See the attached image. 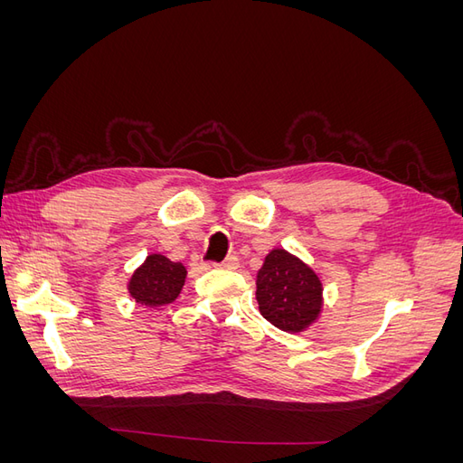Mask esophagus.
I'll use <instances>...</instances> for the list:
<instances>
[{
	"label": "esophagus",
	"instance_id": "1",
	"mask_svg": "<svg viewBox=\"0 0 463 463\" xmlns=\"http://www.w3.org/2000/svg\"><path fill=\"white\" fill-rule=\"evenodd\" d=\"M237 264H240V260H237V257H228L226 260L218 262L216 266H220V269H228V270H235Z\"/></svg>",
	"mask_w": 463,
	"mask_h": 463
}]
</instances>
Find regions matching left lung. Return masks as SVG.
I'll use <instances>...</instances> for the list:
<instances>
[{
    "label": "left lung",
    "mask_w": 463,
    "mask_h": 463,
    "mask_svg": "<svg viewBox=\"0 0 463 463\" xmlns=\"http://www.w3.org/2000/svg\"><path fill=\"white\" fill-rule=\"evenodd\" d=\"M257 301L276 328L298 334L322 311V282L309 264L286 249H272L257 274Z\"/></svg>",
    "instance_id": "8db88e82"
}]
</instances>
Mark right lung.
Returning <instances> with one entry per match:
<instances>
[{
  "instance_id": "right-lung-1",
  "label": "right lung",
  "mask_w": 463,
  "mask_h": 463,
  "mask_svg": "<svg viewBox=\"0 0 463 463\" xmlns=\"http://www.w3.org/2000/svg\"><path fill=\"white\" fill-rule=\"evenodd\" d=\"M185 278L187 269L184 264L154 253L133 272L128 289L137 303L160 307L177 299Z\"/></svg>"
}]
</instances>
